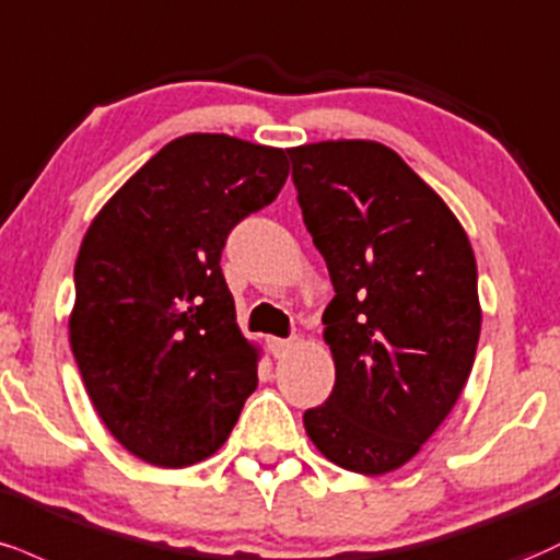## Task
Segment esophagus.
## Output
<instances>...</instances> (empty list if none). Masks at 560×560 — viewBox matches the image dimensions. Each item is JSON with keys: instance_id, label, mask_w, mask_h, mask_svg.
<instances>
[{"instance_id": "1", "label": "esophagus", "mask_w": 560, "mask_h": 560, "mask_svg": "<svg viewBox=\"0 0 560 560\" xmlns=\"http://www.w3.org/2000/svg\"><path fill=\"white\" fill-rule=\"evenodd\" d=\"M292 347H294L292 339H276V336L268 339V352H271L273 357H287L289 352H292Z\"/></svg>"}]
</instances>
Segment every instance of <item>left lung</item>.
Returning <instances> with one entry per match:
<instances>
[{
    "label": "left lung",
    "instance_id": "obj_1",
    "mask_svg": "<svg viewBox=\"0 0 560 560\" xmlns=\"http://www.w3.org/2000/svg\"><path fill=\"white\" fill-rule=\"evenodd\" d=\"M336 298L323 313L336 383L305 430L357 475L407 464L475 365L482 307L467 232L425 179L375 140L287 148Z\"/></svg>",
    "mask_w": 560,
    "mask_h": 560
}]
</instances>
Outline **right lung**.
<instances>
[{"instance_id":"add662e5","label":"right lung","mask_w":560,"mask_h":560,"mask_svg":"<svg viewBox=\"0 0 560 560\" xmlns=\"http://www.w3.org/2000/svg\"><path fill=\"white\" fill-rule=\"evenodd\" d=\"M289 177L281 148L224 132L166 143L106 200L75 262L70 347L109 433L153 467L213 456L258 386L221 250Z\"/></svg>"}]
</instances>
